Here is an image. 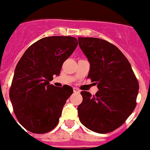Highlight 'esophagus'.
I'll return each instance as SVG.
<instances>
[{
	"label": "esophagus",
	"instance_id": "1",
	"mask_svg": "<svg viewBox=\"0 0 150 150\" xmlns=\"http://www.w3.org/2000/svg\"><path fill=\"white\" fill-rule=\"evenodd\" d=\"M74 93H80V92H81V91H80L78 88H76V87H74Z\"/></svg>",
	"mask_w": 150,
	"mask_h": 150
}]
</instances>
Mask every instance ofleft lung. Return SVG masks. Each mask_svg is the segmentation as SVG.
<instances>
[{
    "label": "left lung",
    "instance_id": "left-lung-1",
    "mask_svg": "<svg viewBox=\"0 0 150 150\" xmlns=\"http://www.w3.org/2000/svg\"><path fill=\"white\" fill-rule=\"evenodd\" d=\"M79 45L90 62L87 78L97 84L95 95L81 91L77 108L81 122L105 134L122 125L136 106L139 83L129 60L113 44L98 38L79 37Z\"/></svg>",
    "mask_w": 150,
    "mask_h": 150
}]
</instances>
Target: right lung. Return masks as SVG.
I'll return each instance as SVG.
<instances>
[{
    "mask_svg": "<svg viewBox=\"0 0 150 150\" xmlns=\"http://www.w3.org/2000/svg\"><path fill=\"white\" fill-rule=\"evenodd\" d=\"M78 45L71 36H50L28 48L17 64L9 97L19 123L32 133L49 132L57 125L73 88L50 84Z\"/></svg>",
    "mask_w": 150,
    "mask_h": 150,
    "instance_id": "add662e5",
    "label": "right lung"
}]
</instances>
